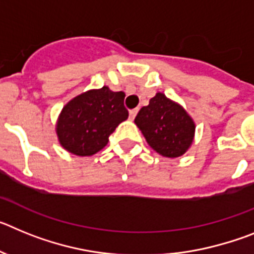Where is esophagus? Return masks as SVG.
Returning <instances> with one entry per match:
<instances>
[{
	"instance_id": "obj_1",
	"label": "esophagus",
	"mask_w": 254,
	"mask_h": 254,
	"mask_svg": "<svg viewBox=\"0 0 254 254\" xmlns=\"http://www.w3.org/2000/svg\"><path fill=\"white\" fill-rule=\"evenodd\" d=\"M137 112H138V109H131V111H129V118H131L132 121L134 120V117H136Z\"/></svg>"
}]
</instances>
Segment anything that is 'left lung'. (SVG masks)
<instances>
[{
	"instance_id": "left-lung-1",
	"label": "left lung",
	"mask_w": 254,
	"mask_h": 254,
	"mask_svg": "<svg viewBox=\"0 0 254 254\" xmlns=\"http://www.w3.org/2000/svg\"><path fill=\"white\" fill-rule=\"evenodd\" d=\"M147 143L163 156L178 158L193 141L194 123L187 112L158 93L134 118Z\"/></svg>"
}]
</instances>
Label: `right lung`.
<instances>
[{"label":"right lung","instance_id":"add662e5","mask_svg":"<svg viewBox=\"0 0 254 254\" xmlns=\"http://www.w3.org/2000/svg\"><path fill=\"white\" fill-rule=\"evenodd\" d=\"M123 91L107 86L76 96L62 109L57 123L61 145L78 156L102 150L121 122L128 118Z\"/></svg>","mask_w":254,"mask_h":254}]
</instances>
